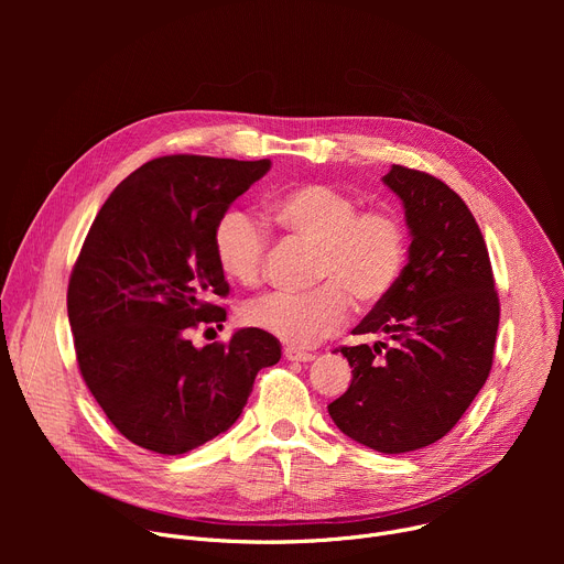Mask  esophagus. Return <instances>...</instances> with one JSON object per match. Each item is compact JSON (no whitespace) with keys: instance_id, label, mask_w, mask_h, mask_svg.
<instances>
[{"instance_id":"esophagus-1","label":"esophagus","mask_w":564,"mask_h":564,"mask_svg":"<svg viewBox=\"0 0 564 564\" xmlns=\"http://www.w3.org/2000/svg\"><path fill=\"white\" fill-rule=\"evenodd\" d=\"M283 357H285L288 361H297V364H311V361H315V354H311V351H300V349H292V347H288V349L283 351Z\"/></svg>"}]
</instances>
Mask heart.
<instances>
[{"label":"heart","instance_id":"obj_1","mask_svg":"<svg viewBox=\"0 0 564 564\" xmlns=\"http://www.w3.org/2000/svg\"><path fill=\"white\" fill-rule=\"evenodd\" d=\"M267 217L290 240L315 247L311 283L304 294L272 292L245 308V322L292 347H313L338 334L349 302L372 311L387 302L404 276L409 232L389 210H359L347 192L302 183L267 200ZM213 247L224 274L256 285L262 276L270 237L262 224L242 210H228L215 226Z\"/></svg>","mask_w":564,"mask_h":564}]
</instances>
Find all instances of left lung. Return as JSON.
<instances>
[{
    "mask_svg": "<svg viewBox=\"0 0 564 564\" xmlns=\"http://www.w3.org/2000/svg\"><path fill=\"white\" fill-rule=\"evenodd\" d=\"M383 183L402 198L413 240L402 281L354 334L391 340L338 347L351 381L329 416L349 438L398 455L446 436L476 400L494 364L500 302L485 237L462 196L400 164Z\"/></svg>",
    "mask_w": 564,
    "mask_h": 564,
    "instance_id": "left-lung-1",
    "label": "left lung"
}]
</instances>
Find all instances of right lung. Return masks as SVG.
<instances>
[{
  "label": "right lung",
  "mask_w": 564,
  "mask_h": 564,
  "mask_svg": "<svg viewBox=\"0 0 564 564\" xmlns=\"http://www.w3.org/2000/svg\"><path fill=\"white\" fill-rule=\"evenodd\" d=\"M270 169L166 155L118 185L88 228L68 281L82 379L134 446L183 455L226 432L281 343L242 329L196 349L189 334L226 319L230 285L213 232L228 205Z\"/></svg>",
  "instance_id": "right-lung-1"
}]
</instances>
